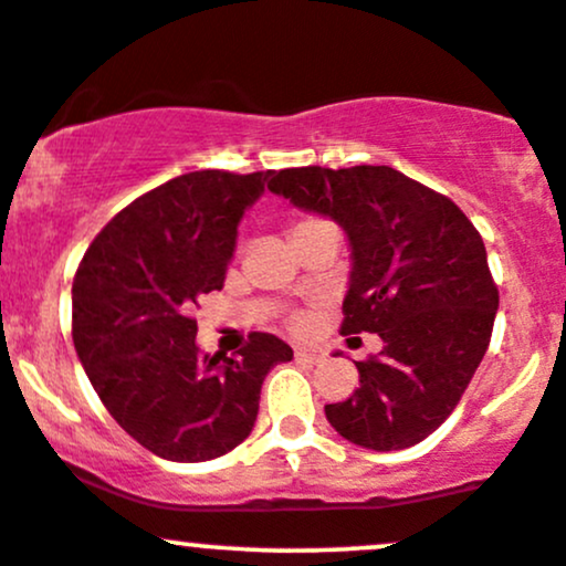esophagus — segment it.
I'll use <instances>...</instances> for the list:
<instances>
[{
  "mask_svg": "<svg viewBox=\"0 0 566 566\" xmlns=\"http://www.w3.org/2000/svg\"><path fill=\"white\" fill-rule=\"evenodd\" d=\"M327 357L325 349H319V346H295V359H301V363H322V359Z\"/></svg>",
  "mask_w": 566,
  "mask_h": 566,
  "instance_id": "obj_1",
  "label": "esophagus"
}]
</instances>
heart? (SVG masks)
<instances>
[{
  "instance_id": "heart-1",
  "label": "heart",
  "mask_w": 566,
  "mask_h": 566,
  "mask_svg": "<svg viewBox=\"0 0 566 566\" xmlns=\"http://www.w3.org/2000/svg\"><path fill=\"white\" fill-rule=\"evenodd\" d=\"M322 220H312V217H308V220H301V222H295V228L293 231H301V228H308V226H319Z\"/></svg>"
}]
</instances>
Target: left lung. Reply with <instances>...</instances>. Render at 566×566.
I'll use <instances>...</instances> for the list:
<instances>
[{"instance_id": "8db88e82", "label": "left lung", "mask_w": 566, "mask_h": 566, "mask_svg": "<svg viewBox=\"0 0 566 566\" xmlns=\"http://www.w3.org/2000/svg\"><path fill=\"white\" fill-rule=\"evenodd\" d=\"M269 190L338 222L352 252L340 333L384 340L378 357L354 363L359 389L325 406L327 421L363 449L421 443L468 389L500 306L473 222L392 166L284 169Z\"/></svg>"}]
</instances>
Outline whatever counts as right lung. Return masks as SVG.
Wrapping results in <instances>:
<instances>
[{"label": "right lung", "instance_id": "1", "mask_svg": "<svg viewBox=\"0 0 566 566\" xmlns=\"http://www.w3.org/2000/svg\"><path fill=\"white\" fill-rule=\"evenodd\" d=\"M269 171H190L128 203L93 239L72 284V338L93 389L136 443L207 462L252 432L260 387L293 349L252 333L235 357L203 354L190 312L222 290L239 222Z\"/></svg>", "mask_w": 566, "mask_h": 566}]
</instances>
